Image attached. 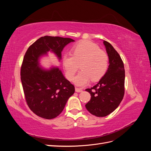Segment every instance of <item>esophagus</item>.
I'll return each instance as SVG.
<instances>
[{
	"label": "esophagus",
	"mask_w": 151,
	"mask_h": 151,
	"mask_svg": "<svg viewBox=\"0 0 151 151\" xmlns=\"http://www.w3.org/2000/svg\"><path fill=\"white\" fill-rule=\"evenodd\" d=\"M75 90H76V92H77V93H81L83 91V89L81 88H76Z\"/></svg>",
	"instance_id": "esophagus-1"
}]
</instances>
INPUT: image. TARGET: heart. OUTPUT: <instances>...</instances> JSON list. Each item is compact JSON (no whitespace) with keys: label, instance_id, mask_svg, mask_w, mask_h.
<instances>
[{"label":"heart","instance_id":"b5f03b06","mask_svg":"<svg viewBox=\"0 0 151 151\" xmlns=\"http://www.w3.org/2000/svg\"><path fill=\"white\" fill-rule=\"evenodd\" d=\"M71 55H65L62 63L66 77L69 81L74 79L79 65L81 71L74 79L77 86H86L91 80L97 81L106 74L108 56L96 43L88 40L81 41L73 47Z\"/></svg>","mask_w":151,"mask_h":151}]
</instances>
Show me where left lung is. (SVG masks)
Instances as JSON below:
<instances>
[{
    "instance_id": "left-lung-1",
    "label": "left lung",
    "mask_w": 151,
    "mask_h": 151,
    "mask_svg": "<svg viewBox=\"0 0 151 151\" xmlns=\"http://www.w3.org/2000/svg\"><path fill=\"white\" fill-rule=\"evenodd\" d=\"M103 43L109 58V67L99 83L86 91L91 94L85 106L93 115L104 117L119 106L125 93V68L120 55L106 41Z\"/></svg>"
}]
</instances>
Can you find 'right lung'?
<instances>
[{
    "mask_svg": "<svg viewBox=\"0 0 151 151\" xmlns=\"http://www.w3.org/2000/svg\"><path fill=\"white\" fill-rule=\"evenodd\" d=\"M73 42L68 38L45 36L32 44L24 55L21 80L26 101L32 111L45 119H53L60 115L75 88L58 68H41L40 57L51 51L60 60L63 48Z\"/></svg>",
    "mask_w": 151,
    "mask_h": 151,
    "instance_id": "obj_1",
    "label": "right lung"
}]
</instances>
